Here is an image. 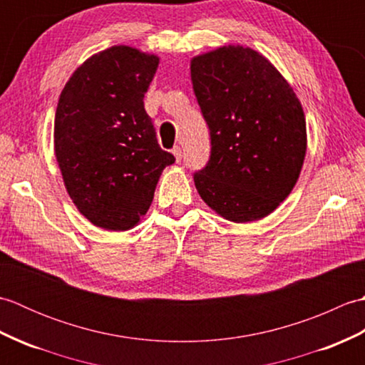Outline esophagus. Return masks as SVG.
<instances>
[{"instance_id": "esophagus-1", "label": "esophagus", "mask_w": 365, "mask_h": 365, "mask_svg": "<svg viewBox=\"0 0 365 365\" xmlns=\"http://www.w3.org/2000/svg\"><path fill=\"white\" fill-rule=\"evenodd\" d=\"M173 153H174V157H175V161L178 163V161H180L182 160V157H183V155H182V149H180V147H174V150H173Z\"/></svg>"}]
</instances>
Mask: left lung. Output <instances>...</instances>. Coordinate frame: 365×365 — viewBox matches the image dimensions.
Listing matches in <instances>:
<instances>
[{"instance_id":"left-lung-1","label":"left lung","mask_w":365,"mask_h":365,"mask_svg":"<svg viewBox=\"0 0 365 365\" xmlns=\"http://www.w3.org/2000/svg\"><path fill=\"white\" fill-rule=\"evenodd\" d=\"M191 81L210 131L197 192L222 218H265L290 195L306 155V119L282 75L243 46L191 61Z\"/></svg>"}]
</instances>
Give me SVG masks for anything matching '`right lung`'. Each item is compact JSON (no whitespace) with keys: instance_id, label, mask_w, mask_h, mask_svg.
Wrapping results in <instances>:
<instances>
[{"instance_id":"obj_1","label":"right lung","mask_w":365,"mask_h":365,"mask_svg":"<svg viewBox=\"0 0 365 365\" xmlns=\"http://www.w3.org/2000/svg\"><path fill=\"white\" fill-rule=\"evenodd\" d=\"M158 58L111 46L78 67L61 92L54 152L76 208L108 230H127L147 213L161 170L175 161L163 150L144 94Z\"/></svg>"}]
</instances>
